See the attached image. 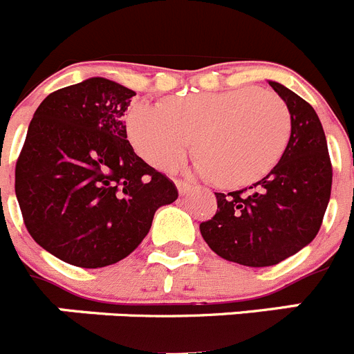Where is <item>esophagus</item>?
Returning <instances> with one entry per match:
<instances>
[{
  "instance_id": "1",
  "label": "esophagus",
  "mask_w": 354,
  "mask_h": 354,
  "mask_svg": "<svg viewBox=\"0 0 354 354\" xmlns=\"http://www.w3.org/2000/svg\"><path fill=\"white\" fill-rule=\"evenodd\" d=\"M175 186H177V189H179L180 195H186V193H189L193 189L192 184L186 183V180H175Z\"/></svg>"
}]
</instances>
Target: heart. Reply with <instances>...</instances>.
I'll list each match as a JSON object with an SVG mask.
<instances>
[{"instance_id": "b5f03b06", "label": "heart", "mask_w": 354, "mask_h": 354, "mask_svg": "<svg viewBox=\"0 0 354 354\" xmlns=\"http://www.w3.org/2000/svg\"><path fill=\"white\" fill-rule=\"evenodd\" d=\"M290 133L286 102L255 86L174 97L165 104L140 101L127 113V134L138 154L174 170L195 143V170L223 186H246L282 158Z\"/></svg>"}]
</instances>
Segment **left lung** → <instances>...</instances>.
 Returning a JSON list of instances; mask_svg holds the SVG:
<instances>
[{
	"label": "left lung",
	"mask_w": 354,
	"mask_h": 354,
	"mask_svg": "<svg viewBox=\"0 0 354 354\" xmlns=\"http://www.w3.org/2000/svg\"><path fill=\"white\" fill-rule=\"evenodd\" d=\"M290 115V138L277 167L239 192L214 193L218 211L200 234L221 259L250 268L286 261L317 236L331 193L326 136L315 109L270 81Z\"/></svg>",
	"instance_id": "1"
}]
</instances>
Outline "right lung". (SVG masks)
Segmentation results:
<instances>
[{
    "label": "right lung",
    "instance_id": "add662e5",
    "mask_svg": "<svg viewBox=\"0 0 354 354\" xmlns=\"http://www.w3.org/2000/svg\"><path fill=\"white\" fill-rule=\"evenodd\" d=\"M136 95L106 77L49 93L15 165V195L37 245L67 264L104 268L149 234L177 200L168 177L134 154L124 113Z\"/></svg>",
    "mask_w": 354,
    "mask_h": 354
}]
</instances>
